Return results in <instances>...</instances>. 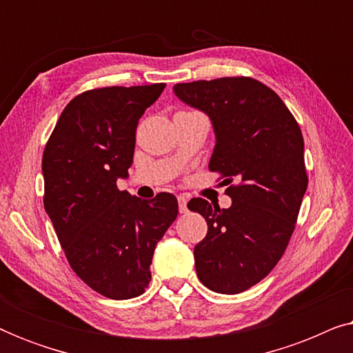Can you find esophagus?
<instances>
[{
	"instance_id": "1",
	"label": "esophagus",
	"mask_w": 353,
	"mask_h": 353,
	"mask_svg": "<svg viewBox=\"0 0 353 353\" xmlns=\"http://www.w3.org/2000/svg\"><path fill=\"white\" fill-rule=\"evenodd\" d=\"M178 209H180V214H186L188 212V197L186 196H178Z\"/></svg>"
}]
</instances>
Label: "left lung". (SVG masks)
Wrapping results in <instances>:
<instances>
[{
	"instance_id": "left-lung-1",
	"label": "left lung",
	"mask_w": 353,
	"mask_h": 353,
	"mask_svg": "<svg viewBox=\"0 0 353 353\" xmlns=\"http://www.w3.org/2000/svg\"><path fill=\"white\" fill-rule=\"evenodd\" d=\"M173 93L210 119V170L228 185L239 181L226 190L228 209L201 197L188 204L209 226L194 248L197 278L214 292H244L272 272L291 239L308 185L302 132L281 98L249 77L176 83Z\"/></svg>"
}]
</instances>
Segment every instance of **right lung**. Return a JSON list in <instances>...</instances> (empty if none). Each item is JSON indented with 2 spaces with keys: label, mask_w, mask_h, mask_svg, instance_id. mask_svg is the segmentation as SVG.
Here are the masks:
<instances>
[{
  "label": "right lung",
  "mask_w": 353,
  "mask_h": 353,
  "mask_svg": "<svg viewBox=\"0 0 353 353\" xmlns=\"http://www.w3.org/2000/svg\"><path fill=\"white\" fill-rule=\"evenodd\" d=\"M163 83L85 91L62 110L43 152L45 210L70 267L104 297L141 296L154 249L178 215L176 197L119 191L133 163L138 120Z\"/></svg>",
  "instance_id": "right-lung-1"
}]
</instances>
